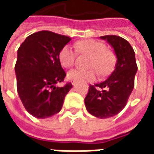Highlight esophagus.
I'll return each instance as SVG.
<instances>
[{
  "label": "esophagus",
  "instance_id": "obj_1",
  "mask_svg": "<svg viewBox=\"0 0 154 154\" xmlns=\"http://www.w3.org/2000/svg\"><path fill=\"white\" fill-rule=\"evenodd\" d=\"M72 85H75V82H74V81H72Z\"/></svg>",
  "mask_w": 154,
  "mask_h": 154
}]
</instances>
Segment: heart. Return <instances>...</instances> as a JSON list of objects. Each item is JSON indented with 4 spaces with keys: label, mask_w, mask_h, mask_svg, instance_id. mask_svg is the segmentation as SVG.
Wrapping results in <instances>:
<instances>
[{
    "label": "heart",
    "mask_w": 154,
    "mask_h": 154,
    "mask_svg": "<svg viewBox=\"0 0 154 154\" xmlns=\"http://www.w3.org/2000/svg\"><path fill=\"white\" fill-rule=\"evenodd\" d=\"M76 48L78 53L90 57L89 67L97 70L100 75H107L113 69L116 61V55L102 42L95 39L78 41L76 44ZM58 58L63 67L69 68L75 63L76 52L70 46L66 45L59 52ZM96 76L97 72L95 70L88 72L72 70L67 73V78L71 81H92Z\"/></svg>",
    "instance_id": "1"
}]
</instances>
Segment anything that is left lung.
I'll list each match as a JSON object with an SVG mask.
<instances>
[{
	"label": "left lung",
	"instance_id": "8db88e82",
	"mask_svg": "<svg viewBox=\"0 0 154 154\" xmlns=\"http://www.w3.org/2000/svg\"><path fill=\"white\" fill-rule=\"evenodd\" d=\"M100 38L112 46L117 63L106 80L89 86L85 105L92 116L106 119L119 113L126 106L134 87L138 67L134 51L128 41L116 35H105Z\"/></svg>",
	"mask_w": 154,
	"mask_h": 154
}]
</instances>
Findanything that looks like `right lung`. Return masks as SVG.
Returning a JSON list of instances; mask_svg holds the SVG:
<instances>
[{
	"instance_id": "1",
	"label": "right lung",
	"mask_w": 154,
	"mask_h": 154,
	"mask_svg": "<svg viewBox=\"0 0 154 154\" xmlns=\"http://www.w3.org/2000/svg\"><path fill=\"white\" fill-rule=\"evenodd\" d=\"M70 40L68 36L42 30L28 36L18 48L15 66L17 91L25 110L36 118L58 113L72 87L71 82L56 86L66 77L58 54Z\"/></svg>"
}]
</instances>
